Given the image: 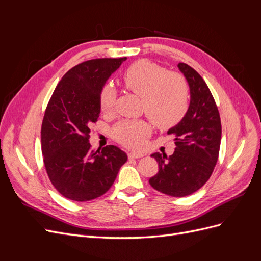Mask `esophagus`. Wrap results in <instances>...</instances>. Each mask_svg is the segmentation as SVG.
I'll return each instance as SVG.
<instances>
[{
    "mask_svg": "<svg viewBox=\"0 0 261 261\" xmlns=\"http://www.w3.org/2000/svg\"><path fill=\"white\" fill-rule=\"evenodd\" d=\"M144 156L143 153H137V152H129L128 153V158L129 159H139V158Z\"/></svg>",
    "mask_w": 261,
    "mask_h": 261,
    "instance_id": "esophagus-1",
    "label": "esophagus"
}]
</instances>
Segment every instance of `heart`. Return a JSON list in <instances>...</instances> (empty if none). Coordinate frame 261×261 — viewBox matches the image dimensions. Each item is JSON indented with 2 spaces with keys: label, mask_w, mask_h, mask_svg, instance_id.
<instances>
[{
  "label": "heart",
  "mask_w": 261,
  "mask_h": 261,
  "mask_svg": "<svg viewBox=\"0 0 261 261\" xmlns=\"http://www.w3.org/2000/svg\"><path fill=\"white\" fill-rule=\"evenodd\" d=\"M122 81L128 90L141 97V107L159 128L180 122L187 112L189 90L184 77L149 60L134 62L124 70ZM116 91L110 84L100 92V107L105 113L114 108ZM150 126L144 120H126L113 128L114 138L122 145L138 149L144 145Z\"/></svg>",
  "instance_id": "1"
}]
</instances>
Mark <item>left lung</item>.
<instances>
[{
    "instance_id": "1",
    "label": "left lung",
    "mask_w": 261,
    "mask_h": 261,
    "mask_svg": "<svg viewBox=\"0 0 261 261\" xmlns=\"http://www.w3.org/2000/svg\"><path fill=\"white\" fill-rule=\"evenodd\" d=\"M191 91V103L181 121L168 130L175 136L172 155L151 154L159 172L149 179L158 192L185 197L198 191L210 178L221 144V120L216 101L202 77L185 63H178Z\"/></svg>"
}]
</instances>
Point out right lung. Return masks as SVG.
<instances>
[{"label": "right lung", "mask_w": 261, "mask_h": 261, "mask_svg": "<svg viewBox=\"0 0 261 261\" xmlns=\"http://www.w3.org/2000/svg\"><path fill=\"white\" fill-rule=\"evenodd\" d=\"M126 58L81 63L62 77L45 109L41 126L44 167L65 198L88 201L106 194L127 154L116 146L92 150L90 127L100 115V92Z\"/></svg>", "instance_id": "add662e5"}]
</instances>
